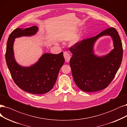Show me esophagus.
<instances>
[{"label":"esophagus","mask_w":127,"mask_h":127,"mask_svg":"<svg viewBox=\"0 0 127 127\" xmlns=\"http://www.w3.org/2000/svg\"><path fill=\"white\" fill-rule=\"evenodd\" d=\"M64 59L65 60V62H68L69 60H70V59H71V56H70V55L69 54V53L67 52H64Z\"/></svg>","instance_id":"1"}]
</instances>
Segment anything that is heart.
I'll list each match as a JSON object with an SVG mask.
<instances>
[{"label": "heart", "mask_w": 127, "mask_h": 127, "mask_svg": "<svg viewBox=\"0 0 127 127\" xmlns=\"http://www.w3.org/2000/svg\"><path fill=\"white\" fill-rule=\"evenodd\" d=\"M77 41V40H74V41H73V42H74V43H75V42H76Z\"/></svg>", "instance_id": "1"}]
</instances>
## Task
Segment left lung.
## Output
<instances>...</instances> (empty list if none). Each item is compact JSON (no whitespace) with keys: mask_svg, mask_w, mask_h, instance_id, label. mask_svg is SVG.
Returning <instances> with one entry per match:
<instances>
[{"mask_svg":"<svg viewBox=\"0 0 127 127\" xmlns=\"http://www.w3.org/2000/svg\"><path fill=\"white\" fill-rule=\"evenodd\" d=\"M106 35L112 37L114 49L106 56L97 57L93 54V45L98 37ZM69 49L73 54L69 64L74 81L81 90L86 92L106 88L113 80L123 60V44L114 28L78 41Z\"/></svg>","mask_w":127,"mask_h":127,"instance_id":"8db88e82","label":"left lung"}]
</instances>
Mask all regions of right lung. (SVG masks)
<instances>
[{
  "label": "right lung",
  "mask_w": 127,
  "mask_h": 127,
  "mask_svg": "<svg viewBox=\"0 0 127 127\" xmlns=\"http://www.w3.org/2000/svg\"><path fill=\"white\" fill-rule=\"evenodd\" d=\"M37 29L36 26H32L25 29L17 28L14 30L8 37L5 56L8 67L16 85L33 94H43L50 91L54 85L60 68L65 61L63 53H45L34 65L24 67L16 62L13 51L15 38L33 35Z\"/></svg>",
  "instance_id": "right-lung-1"
}]
</instances>
